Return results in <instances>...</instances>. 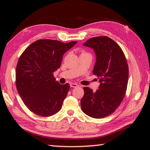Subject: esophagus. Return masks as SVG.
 Wrapping results in <instances>:
<instances>
[{"instance_id":"obj_1","label":"esophagus","mask_w":150,"mask_h":150,"mask_svg":"<svg viewBox=\"0 0 150 150\" xmlns=\"http://www.w3.org/2000/svg\"><path fill=\"white\" fill-rule=\"evenodd\" d=\"M70 86L71 88H77L78 87V84L76 83H70Z\"/></svg>"}]
</instances>
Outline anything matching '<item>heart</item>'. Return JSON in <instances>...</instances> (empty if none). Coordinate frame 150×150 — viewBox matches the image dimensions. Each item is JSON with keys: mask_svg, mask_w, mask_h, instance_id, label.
<instances>
[{"mask_svg": "<svg viewBox=\"0 0 150 150\" xmlns=\"http://www.w3.org/2000/svg\"><path fill=\"white\" fill-rule=\"evenodd\" d=\"M82 54H88V53H86V52H82L81 53V55H82Z\"/></svg>", "mask_w": 150, "mask_h": 150, "instance_id": "obj_1", "label": "heart"}]
</instances>
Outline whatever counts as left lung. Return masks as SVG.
<instances>
[{
    "label": "left lung",
    "mask_w": 150,
    "mask_h": 150,
    "mask_svg": "<svg viewBox=\"0 0 150 150\" xmlns=\"http://www.w3.org/2000/svg\"><path fill=\"white\" fill-rule=\"evenodd\" d=\"M83 45L93 48L96 53L93 73L100 84L95 92L88 87L83 88L81 108L87 115L101 119L113 113L125 96L128 65L121 47L108 37L91 38Z\"/></svg>",
    "instance_id": "1"
}]
</instances>
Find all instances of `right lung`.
Here are the masks:
<instances>
[{
  "instance_id": "right-lung-1",
  "label": "right lung",
  "mask_w": 150,
  "mask_h": 150,
  "mask_svg": "<svg viewBox=\"0 0 150 150\" xmlns=\"http://www.w3.org/2000/svg\"><path fill=\"white\" fill-rule=\"evenodd\" d=\"M77 42L40 39L24 51L16 68V87L24 104L39 116L49 117L59 111L69 90L60 84L53 72L61 65L63 55Z\"/></svg>"
}]
</instances>
